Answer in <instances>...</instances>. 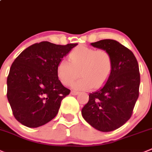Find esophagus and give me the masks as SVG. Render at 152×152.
<instances>
[{"label": "esophagus", "instance_id": "obj_1", "mask_svg": "<svg viewBox=\"0 0 152 152\" xmlns=\"http://www.w3.org/2000/svg\"><path fill=\"white\" fill-rule=\"evenodd\" d=\"M79 93L78 92V91H72L71 92H70V94L71 95H73V96H76V95H78Z\"/></svg>", "mask_w": 152, "mask_h": 152}]
</instances>
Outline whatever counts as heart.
I'll return each instance as SVG.
<instances>
[{
	"label": "heart",
	"mask_w": 152,
	"mask_h": 152,
	"mask_svg": "<svg viewBox=\"0 0 152 152\" xmlns=\"http://www.w3.org/2000/svg\"><path fill=\"white\" fill-rule=\"evenodd\" d=\"M70 61L63 58L56 67L57 76L64 85H70L78 72L82 78L72 84L75 90H89L101 86L108 79L113 67L111 56L104 50L79 46L69 55Z\"/></svg>",
	"instance_id": "obj_1"
}]
</instances>
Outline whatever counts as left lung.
Masks as SVG:
<instances>
[{
	"label": "left lung",
	"instance_id": "8db88e82",
	"mask_svg": "<svg viewBox=\"0 0 152 152\" xmlns=\"http://www.w3.org/2000/svg\"><path fill=\"white\" fill-rule=\"evenodd\" d=\"M91 45L110 53L113 67L104 85L89 94L82 115L96 130L112 132L132 117L139 96V65L133 53L117 41L104 39Z\"/></svg>",
	"mask_w": 152,
	"mask_h": 152
}]
</instances>
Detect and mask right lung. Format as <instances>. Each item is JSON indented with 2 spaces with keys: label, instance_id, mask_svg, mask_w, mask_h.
Here are the masks:
<instances>
[{
  "label": "right lung",
  "instance_id": "right-lung-1",
  "mask_svg": "<svg viewBox=\"0 0 152 152\" xmlns=\"http://www.w3.org/2000/svg\"><path fill=\"white\" fill-rule=\"evenodd\" d=\"M78 44L42 42L31 45L15 59L7 77V99L15 118L37 128L52 120L70 91L57 76L58 62Z\"/></svg>",
  "mask_w": 152,
  "mask_h": 152
}]
</instances>
